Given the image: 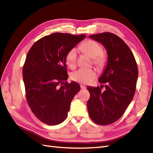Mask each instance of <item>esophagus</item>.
<instances>
[{
  "label": "esophagus",
  "mask_w": 153,
  "mask_h": 153,
  "mask_svg": "<svg viewBox=\"0 0 153 153\" xmlns=\"http://www.w3.org/2000/svg\"><path fill=\"white\" fill-rule=\"evenodd\" d=\"M80 87H81V89H86V86H85L84 85H80Z\"/></svg>",
  "instance_id": "esophagus-1"
}]
</instances>
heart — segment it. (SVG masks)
<instances>
[{"instance_id":"heart-1","label":"heart","mask_w":153,"mask_h":153,"mask_svg":"<svg viewBox=\"0 0 153 153\" xmlns=\"http://www.w3.org/2000/svg\"><path fill=\"white\" fill-rule=\"evenodd\" d=\"M80 49L88 54L93 59L95 65L99 68H101L105 63V55L102 53L103 49L101 46L92 40L85 41L80 46ZM77 51L76 48H72L69 51L66 56V63L71 68L76 66ZM97 76L96 71L94 69L82 68L71 73V80L80 83L82 84H89L93 81Z\"/></svg>"}]
</instances>
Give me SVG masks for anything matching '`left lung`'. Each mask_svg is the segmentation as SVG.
I'll use <instances>...</instances> for the list:
<instances>
[{
    "label": "left lung",
    "instance_id": "1",
    "mask_svg": "<svg viewBox=\"0 0 153 153\" xmlns=\"http://www.w3.org/2000/svg\"><path fill=\"white\" fill-rule=\"evenodd\" d=\"M89 38L102 45L108 57L98 79L100 83H106V89L87 87L90 92L87 110L92 121L107 125L117 121L133 100L138 79L137 64L131 50L115 34L104 32Z\"/></svg>",
    "mask_w": 153,
    "mask_h": 153
}]
</instances>
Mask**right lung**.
Wrapping results in <instances>:
<instances>
[{"mask_svg":"<svg viewBox=\"0 0 153 153\" xmlns=\"http://www.w3.org/2000/svg\"><path fill=\"white\" fill-rule=\"evenodd\" d=\"M85 35L56 32L32 45L23 68L26 98L32 112L48 125L61 124L68 117L71 101L80 86L68 80L66 56Z\"/></svg>","mask_w":153,"mask_h":153,"instance_id":"1","label":"right lung"}]
</instances>
